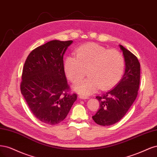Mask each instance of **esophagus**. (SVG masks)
I'll return each mask as SVG.
<instances>
[{"label": "esophagus", "mask_w": 157, "mask_h": 157, "mask_svg": "<svg viewBox=\"0 0 157 157\" xmlns=\"http://www.w3.org/2000/svg\"><path fill=\"white\" fill-rule=\"evenodd\" d=\"M79 97L80 98H82V99H87V98H89L88 96L85 95V94H79Z\"/></svg>", "instance_id": "esophagus-1"}]
</instances>
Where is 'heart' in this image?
I'll list each match as a JSON object with an SVG mask.
<instances>
[{
    "mask_svg": "<svg viewBox=\"0 0 157 157\" xmlns=\"http://www.w3.org/2000/svg\"><path fill=\"white\" fill-rule=\"evenodd\" d=\"M64 72L72 83L82 80L87 70L89 77L75 87L77 92L89 94L107 89L119 82L124 72V59L119 52L89 43L75 49V57L68 56L64 63Z\"/></svg>",
    "mask_w": 157,
    "mask_h": 157,
    "instance_id": "obj_1",
    "label": "heart"
}]
</instances>
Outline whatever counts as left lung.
Returning a JSON list of instances; mask_svg holds the SVG:
<instances>
[{"instance_id":"8db88e82","label":"left lung","mask_w":157,"mask_h":157,"mask_svg":"<svg viewBox=\"0 0 157 157\" xmlns=\"http://www.w3.org/2000/svg\"><path fill=\"white\" fill-rule=\"evenodd\" d=\"M125 61L123 78L113 89L96 97L100 103L97 112L93 116L94 122L109 126L122 119L138 95L140 82V64L138 58L120 45Z\"/></svg>"}]
</instances>
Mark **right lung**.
I'll return each instance as SVG.
<instances>
[{"label":"right lung","mask_w":157,"mask_h":157,"mask_svg":"<svg viewBox=\"0 0 157 157\" xmlns=\"http://www.w3.org/2000/svg\"><path fill=\"white\" fill-rule=\"evenodd\" d=\"M72 42L52 40L33 49L25 62L20 89L32 113L44 123L61 122L78 98L70 93L63 63Z\"/></svg>","instance_id":"right-lung-1"}]
</instances>
